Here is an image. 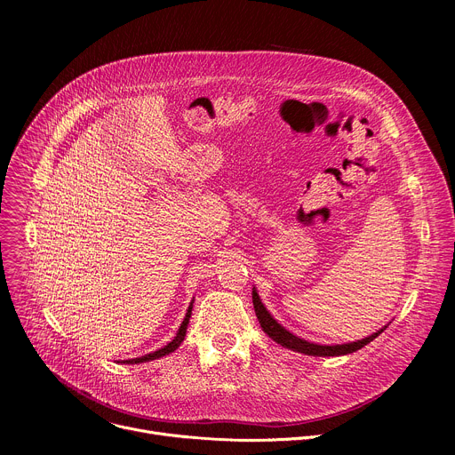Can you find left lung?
Returning <instances> with one entry per match:
<instances>
[{
	"label": "left lung",
	"instance_id": "8db88e82",
	"mask_svg": "<svg viewBox=\"0 0 455 455\" xmlns=\"http://www.w3.org/2000/svg\"><path fill=\"white\" fill-rule=\"evenodd\" d=\"M251 300H253V309H255L259 323H261L263 331L272 340H275L277 344H281L286 349H291V351H297V353H304V355H309V356H340V355L355 353V351L362 349L363 346H367L369 342H372L387 328L385 326L383 330H379V331H376V333H372V335H369V337H365L362 340H356V342L335 344V346H320V344H313V342H307L304 339H299L293 333H290L286 328H283L281 323L270 315V311L265 307L261 299H259V293H257L255 288L251 290Z\"/></svg>",
	"mask_w": 455,
	"mask_h": 455
}]
</instances>
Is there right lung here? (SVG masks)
Segmentation results:
<instances>
[{
  "instance_id": "1",
  "label": "right lung",
  "mask_w": 455,
  "mask_h": 455,
  "mask_svg": "<svg viewBox=\"0 0 455 455\" xmlns=\"http://www.w3.org/2000/svg\"><path fill=\"white\" fill-rule=\"evenodd\" d=\"M190 313H192V302H190V306H188V309H187V313H185V318H183V322H181V326H180V330H178L176 337H174V339H172V340H171L167 346H164L162 349H158V351H153V353H149V355H146V356H140V358L124 360L122 363H142V362H151V360L162 358V356H165V355H169V353L176 351V349L180 347V344L183 342V339H185V333H187V323H188Z\"/></svg>"
}]
</instances>
